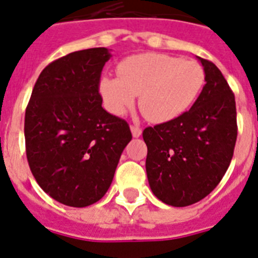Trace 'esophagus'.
Wrapping results in <instances>:
<instances>
[{
  "label": "esophagus",
  "mask_w": 258,
  "mask_h": 258,
  "mask_svg": "<svg viewBox=\"0 0 258 258\" xmlns=\"http://www.w3.org/2000/svg\"><path fill=\"white\" fill-rule=\"evenodd\" d=\"M131 132L134 138H139V136L142 135V128L136 126V124H131Z\"/></svg>",
  "instance_id": "34e87169"
}]
</instances>
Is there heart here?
Segmentation results:
<instances>
[{
    "label": "heart",
    "mask_w": 258,
    "mask_h": 258,
    "mask_svg": "<svg viewBox=\"0 0 258 258\" xmlns=\"http://www.w3.org/2000/svg\"><path fill=\"white\" fill-rule=\"evenodd\" d=\"M118 78L105 76L100 92L107 109L123 115L135 104L148 119L166 123L195 104L205 84L203 67L162 53H143L126 58L116 67Z\"/></svg>",
    "instance_id": "obj_1"
}]
</instances>
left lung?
I'll return each instance as SVG.
<instances>
[{
	"label": "left lung",
	"mask_w": 258,
	"mask_h": 258,
	"mask_svg": "<svg viewBox=\"0 0 258 258\" xmlns=\"http://www.w3.org/2000/svg\"><path fill=\"white\" fill-rule=\"evenodd\" d=\"M197 58L205 86L191 109L143 132L152 192L176 208L203 200L218 185L230 166L237 136L231 88L216 64Z\"/></svg>",
	"instance_id": "8db88e82"
}]
</instances>
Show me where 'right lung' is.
<instances>
[{"label": "right lung", "mask_w": 258, "mask_h": 258, "mask_svg": "<svg viewBox=\"0 0 258 258\" xmlns=\"http://www.w3.org/2000/svg\"><path fill=\"white\" fill-rule=\"evenodd\" d=\"M106 48L74 51L41 71L24 118L28 165L58 203L84 208L104 197L120 154L131 142L128 123L102 107L98 93Z\"/></svg>", "instance_id": "add662e5"}]
</instances>
